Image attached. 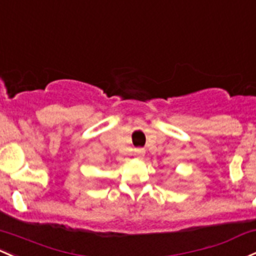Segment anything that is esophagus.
<instances>
[{"label":"esophagus","mask_w":256,"mask_h":256,"mask_svg":"<svg viewBox=\"0 0 256 256\" xmlns=\"http://www.w3.org/2000/svg\"><path fill=\"white\" fill-rule=\"evenodd\" d=\"M136 154L138 156H144V150H142V148H140V150H136Z\"/></svg>","instance_id":"34e87169"}]
</instances>
